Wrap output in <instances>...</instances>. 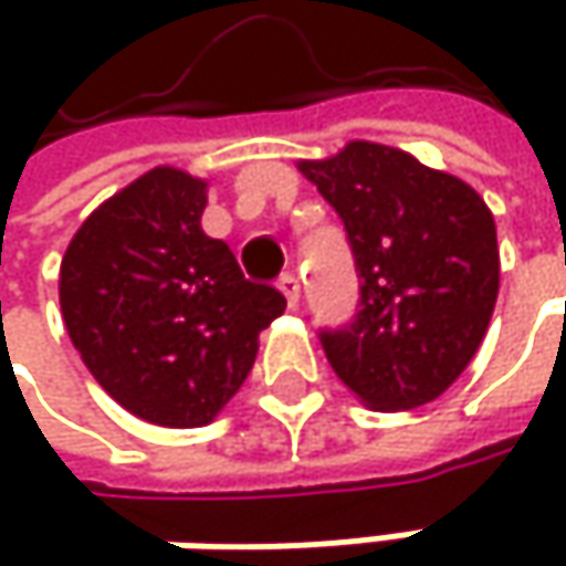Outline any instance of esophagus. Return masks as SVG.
Listing matches in <instances>:
<instances>
[{
  "label": "esophagus",
  "instance_id": "obj_1",
  "mask_svg": "<svg viewBox=\"0 0 566 566\" xmlns=\"http://www.w3.org/2000/svg\"><path fill=\"white\" fill-rule=\"evenodd\" d=\"M279 287H282V294L287 297V307H297V301H301V282L294 275H282Z\"/></svg>",
  "mask_w": 566,
  "mask_h": 566
}]
</instances>
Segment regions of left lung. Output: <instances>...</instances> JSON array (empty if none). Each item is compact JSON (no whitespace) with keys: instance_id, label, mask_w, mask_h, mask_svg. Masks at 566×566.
Segmentation results:
<instances>
[{"instance_id":"1","label":"left lung","mask_w":566,"mask_h":566,"mask_svg":"<svg viewBox=\"0 0 566 566\" xmlns=\"http://www.w3.org/2000/svg\"><path fill=\"white\" fill-rule=\"evenodd\" d=\"M297 170L337 209L360 275L357 317L321 331L334 374L380 412L432 402L472 364L495 311L492 209L459 176L370 140Z\"/></svg>"}]
</instances>
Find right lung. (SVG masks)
<instances>
[{"instance_id":"obj_1","label":"right lung","mask_w":566,"mask_h":566,"mask_svg":"<svg viewBox=\"0 0 566 566\" xmlns=\"http://www.w3.org/2000/svg\"><path fill=\"white\" fill-rule=\"evenodd\" d=\"M209 182L154 167L101 202L61 259V317L91 377L127 412L196 429L245 384L284 311L199 226Z\"/></svg>"}]
</instances>
